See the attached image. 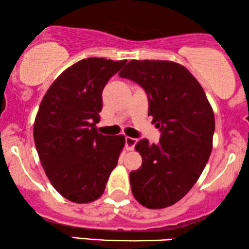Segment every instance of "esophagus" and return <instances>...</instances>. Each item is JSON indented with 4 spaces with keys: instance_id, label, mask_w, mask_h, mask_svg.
Masks as SVG:
<instances>
[{
    "instance_id": "esophagus-1",
    "label": "esophagus",
    "mask_w": 249,
    "mask_h": 249,
    "mask_svg": "<svg viewBox=\"0 0 249 249\" xmlns=\"http://www.w3.org/2000/svg\"><path fill=\"white\" fill-rule=\"evenodd\" d=\"M136 143L137 140L134 139V137H125V149H127V150H134V147H135Z\"/></svg>"
}]
</instances>
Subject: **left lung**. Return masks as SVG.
<instances>
[{"mask_svg": "<svg viewBox=\"0 0 249 249\" xmlns=\"http://www.w3.org/2000/svg\"><path fill=\"white\" fill-rule=\"evenodd\" d=\"M119 75L144 89L148 115L162 131L157 144L147 139L136 143L142 165L130 172L131 192L148 209L174 205L195 185L211 155V104L192 73L175 61L133 59Z\"/></svg>", "mask_w": 249, "mask_h": 249, "instance_id": "8db88e82", "label": "left lung"}]
</instances>
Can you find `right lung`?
<instances>
[{
  "instance_id": "add662e5",
  "label": "right lung",
  "mask_w": 249,
  "mask_h": 249,
  "mask_svg": "<svg viewBox=\"0 0 249 249\" xmlns=\"http://www.w3.org/2000/svg\"><path fill=\"white\" fill-rule=\"evenodd\" d=\"M127 60L86 58L67 67L39 105L34 140L44 171L66 199L101 197L125 143L124 135L98 133L102 89Z\"/></svg>"
}]
</instances>
